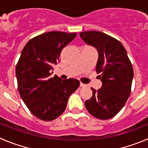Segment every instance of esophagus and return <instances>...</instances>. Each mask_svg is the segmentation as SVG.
<instances>
[{
  "label": "esophagus",
  "mask_w": 148,
  "mask_h": 148,
  "mask_svg": "<svg viewBox=\"0 0 148 148\" xmlns=\"http://www.w3.org/2000/svg\"><path fill=\"white\" fill-rule=\"evenodd\" d=\"M86 86V85L84 83H82V82H80V87H85Z\"/></svg>",
  "instance_id": "34e87169"
}]
</instances>
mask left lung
I'll return each mask as SVG.
<instances>
[{"label": "left lung", "instance_id": "left-lung-1", "mask_svg": "<svg viewBox=\"0 0 148 148\" xmlns=\"http://www.w3.org/2000/svg\"><path fill=\"white\" fill-rule=\"evenodd\" d=\"M79 36L98 50L96 71L102 82L98 90L91 88L93 96L85 102V107L95 118L110 119L121 111L130 96L132 64L124 47L116 38L96 30L82 32Z\"/></svg>", "mask_w": 148, "mask_h": 148}]
</instances>
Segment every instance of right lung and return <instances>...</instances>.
Masks as SVG:
<instances>
[{"mask_svg":"<svg viewBox=\"0 0 148 148\" xmlns=\"http://www.w3.org/2000/svg\"><path fill=\"white\" fill-rule=\"evenodd\" d=\"M76 36V33H45L31 38L22 51L16 66L18 90L30 112L40 120L58 118L69 96L79 86L76 79L50 77L62 49Z\"/></svg>","mask_w":148,"mask_h":148,"instance_id":"obj_1","label":"right lung"}]
</instances>
